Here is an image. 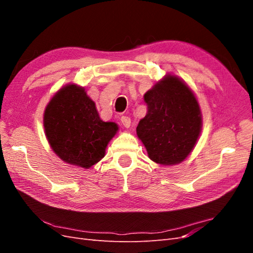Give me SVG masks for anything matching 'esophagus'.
I'll return each mask as SVG.
<instances>
[{
  "instance_id": "obj_1",
  "label": "esophagus",
  "mask_w": 253,
  "mask_h": 253,
  "mask_svg": "<svg viewBox=\"0 0 253 253\" xmlns=\"http://www.w3.org/2000/svg\"><path fill=\"white\" fill-rule=\"evenodd\" d=\"M120 120H121V124L124 125L125 127L128 128L129 126H131V118H129V117H127V116H122Z\"/></svg>"
}]
</instances>
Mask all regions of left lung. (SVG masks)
I'll list each match as a JSON object with an SVG mask.
<instances>
[{
  "instance_id": "left-lung-1",
  "label": "left lung",
  "mask_w": 253,
  "mask_h": 253,
  "mask_svg": "<svg viewBox=\"0 0 253 253\" xmlns=\"http://www.w3.org/2000/svg\"><path fill=\"white\" fill-rule=\"evenodd\" d=\"M148 113L136 127L149 158L158 165L182 163L193 151L203 127L202 111L188 84L168 74L143 96Z\"/></svg>"
}]
</instances>
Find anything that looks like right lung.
Instances as JSON below:
<instances>
[{
	"mask_svg": "<svg viewBox=\"0 0 253 253\" xmlns=\"http://www.w3.org/2000/svg\"><path fill=\"white\" fill-rule=\"evenodd\" d=\"M43 126L55 154L83 169L100 162L119 128L115 122L101 120L95 102L75 83L66 84L52 96L44 111Z\"/></svg>",
	"mask_w": 253,
	"mask_h": 253,
	"instance_id": "1",
	"label": "right lung"
}]
</instances>
